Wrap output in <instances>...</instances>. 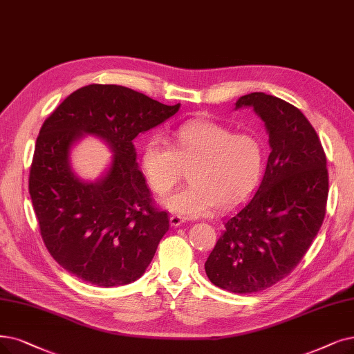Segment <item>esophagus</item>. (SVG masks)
<instances>
[{
	"label": "esophagus",
	"mask_w": 354,
	"mask_h": 354,
	"mask_svg": "<svg viewBox=\"0 0 354 354\" xmlns=\"http://www.w3.org/2000/svg\"><path fill=\"white\" fill-rule=\"evenodd\" d=\"M183 223H185V219H183L181 216H178V215H171V216H169V225H171L173 228H177V226H180Z\"/></svg>",
	"instance_id": "esophagus-1"
}]
</instances>
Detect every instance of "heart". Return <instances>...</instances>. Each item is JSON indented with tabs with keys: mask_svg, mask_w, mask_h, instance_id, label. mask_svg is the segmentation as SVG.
<instances>
[{
	"mask_svg": "<svg viewBox=\"0 0 354 354\" xmlns=\"http://www.w3.org/2000/svg\"><path fill=\"white\" fill-rule=\"evenodd\" d=\"M151 189L164 194L189 167V185L165 196L162 206L183 216H205L241 203L257 186L264 167V147L252 133H232L212 120H192L173 132V148L152 138L140 157Z\"/></svg>",
	"mask_w": 354,
	"mask_h": 354,
	"instance_id": "obj_1",
	"label": "heart"
}]
</instances>
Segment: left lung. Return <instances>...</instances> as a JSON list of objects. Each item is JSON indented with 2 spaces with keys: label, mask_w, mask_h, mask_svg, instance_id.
I'll return each instance as SVG.
<instances>
[{
  "label": "left lung",
  "mask_w": 354,
  "mask_h": 354,
  "mask_svg": "<svg viewBox=\"0 0 354 354\" xmlns=\"http://www.w3.org/2000/svg\"><path fill=\"white\" fill-rule=\"evenodd\" d=\"M241 107L263 120L270 155L256 193L225 219L205 270L221 289L254 293L285 279L313 244L325 216L328 171L299 109L264 93L239 97L235 110Z\"/></svg>",
  "instance_id": "8db88e82"
}]
</instances>
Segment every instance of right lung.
<instances>
[{
  "instance_id": "obj_1",
  "label": "right lung",
  "mask_w": 354,
  "mask_h": 354,
  "mask_svg": "<svg viewBox=\"0 0 354 354\" xmlns=\"http://www.w3.org/2000/svg\"><path fill=\"white\" fill-rule=\"evenodd\" d=\"M180 109L128 87L90 84L68 95L39 132L29 192L44 243L66 272L113 288L135 281L169 228L152 206L133 139ZM102 138L112 152L106 171L82 180L72 167L82 136Z\"/></svg>"
}]
</instances>
